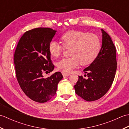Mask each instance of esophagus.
Here are the masks:
<instances>
[{
	"label": "esophagus",
	"mask_w": 129,
	"mask_h": 129,
	"mask_svg": "<svg viewBox=\"0 0 129 129\" xmlns=\"http://www.w3.org/2000/svg\"><path fill=\"white\" fill-rule=\"evenodd\" d=\"M62 74L64 77H65V76H68L70 75L69 73H65V72H62Z\"/></svg>",
	"instance_id": "esophagus-1"
}]
</instances>
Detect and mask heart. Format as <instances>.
Masks as SVG:
<instances>
[{"instance_id":"obj_1","label":"heart","mask_w":129,"mask_h":129,"mask_svg":"<svg viewBox=\"0 0 129 129\" xmlns=\"http://www.w3.org/2000/svg\"><path fill=\"white\" fill-rule=\"evenodd\" d=\"M62 45L55 40L49 43V51L51 56L58 57L64 49H72L69 58H64L57 63L58 69L70 72L77 68L79 64L83 65L91 64L100 53L101 44L98 35L88 32L70 30L61 37Z\"/></svg>"}]
</instances>
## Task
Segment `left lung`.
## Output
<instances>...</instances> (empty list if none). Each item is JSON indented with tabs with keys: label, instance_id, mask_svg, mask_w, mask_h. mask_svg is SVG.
Instances as JSON below:
<instances>
[{
	"label": "left lung",
	"instance_id": "8db88e82",
	"mask_svg": "<svg viewBox=\"0 0 129 129\" xmlns=\"http://www.w3.org/2000/svg\"><path fill=\"white\" fill-rule=\"evenodd\" d=\"M101 30L103 35L100 53L94 61L83 70L88 78L79 76L74 86L76 94L87 101L99 99L108 91L116 71V48L110 35L103 29Z\"/></svg>",
	"mask_w": 129,
	"mask_h": 129
}]
</instances>
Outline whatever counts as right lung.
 Instances as JSON below:
<instances>
[{
	"instance_id": "1",
	"label": "right lung",
	"mask_w": 129,
	"mask_h": 129,
	"mask_svg": "<svg viewBox=\"0 0 129 129\" xmlns=\"http://www.w3.org/2000/svg\"><path fill=\"white\" fill-rule=\"evenodd\" d=\"M56 31L48 28L26 31L19 40L14 55L19 85L27 96L38 103L50 100L56 94L57 84L63 78L60 72L47 78L43 75L44 72H51L54 69L49 45Z\"/></svg>"
}]
</instances>
